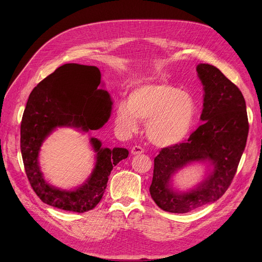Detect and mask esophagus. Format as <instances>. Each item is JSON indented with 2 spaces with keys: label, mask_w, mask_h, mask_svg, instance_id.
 Masks as SVG:
<instances>
[{
  "label": "esophagus",
  "mask_w": 262,
  "mask_h": 262,
  "mask_svg": "<svg viewBox=\"0 0 262 262\" xmlns=\"http://www.w3.org/2000/svg\"><path fill=\"white\" fill-rule=\"evenodd\" d=\"M144 152V148L140 145H135L132 148V154L133 155H138V154H142Z\"/></svg>",
  "instance_id": "obj_1"
}]
</instances>
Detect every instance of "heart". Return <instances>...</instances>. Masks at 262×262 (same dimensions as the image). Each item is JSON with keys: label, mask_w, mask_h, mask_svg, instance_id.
<instances>
[{"label": "heart", "mask_w": 262, "mask_h": 262, "mask_svg": "<svg viewBox=\"0 0 262 262\" xmlns=\"http://www.w3.org/2000/svg\"><path fill=\"white\" fill-rule=\"evenodd\" d=\"M196 106L191 96L163 81L146 82L135 87L126 102L116 109L115 124L124 135L146 122L147 138L159 146H171L183 141L194 124Z\"/></svg>", "instance_id": "obj_1"}]
</instances>
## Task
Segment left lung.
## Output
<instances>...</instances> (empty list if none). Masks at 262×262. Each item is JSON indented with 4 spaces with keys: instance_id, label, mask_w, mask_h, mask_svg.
I'll list each match as a JSON object with an SVG mask.
<instances>
[{
    "instance_id": "left-lung-1",
    "label": "left lung",
    "mask_w": 262,
    "mask_h": 262,
    "mask_svg": "<svg viewBox=\"0 0 262 262\" xmlns=\"http://www.w3.org/2000/svg\"><path fill=\"white\" fill-rule=\"evenodd\" d=\"M204 85V121L188 140L162 147L154 159L149 193L158 207L172 213H186L213 203L229 188L249 135L245 100L240 89L217 68L200 63ZM209 160L214 172L193 191L177 194L168 188L170 176L189 162Z\"/></svg>"
}]
</instances>
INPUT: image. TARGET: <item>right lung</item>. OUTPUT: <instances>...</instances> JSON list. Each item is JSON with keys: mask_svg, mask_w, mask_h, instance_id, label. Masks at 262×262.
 <instances>
[{"mask_svg": "<svg viewBox=\"0 0 262 262\" xmlns=\"http://www.w3.org/2000/svg\"><path fill=\"white\" fill-rule=\"evenodd\" d=\"M100 84L101 72L96 67L66 63L41 80L27 100L20 139L24 169L37 196L53 207L78 213L93 209L103 198L110 172L128 156L126 148H102L100 140L92 138L98 153L96 166L89 181L75 191L49 186L40 172L39 149L54 128L74 126L95 130L107 122L113 103L107 91L98 89Z\"/></svg>", "mask_w": 262, "mask_h": 262, "instance_id": "add662e5", "label": "right lung"}]
</instances>
